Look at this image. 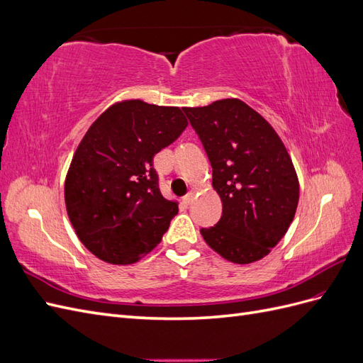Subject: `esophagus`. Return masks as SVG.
Wrapping results in <instances>:
<instances>
[{
  "label": "esophagus",
  "mask_w": 363,
  "mask_h": 363,
  "mask_svg": "<svg viewBox=\"0 0 363 363\" xmlns=\"http://www.w3.org/2000/svg\"><path fill=\"white\" fill-rule=\"evenodd\" d=\"M194 199H195V195H194V192H189L188 195L184 196L183 199V203L186 204V206H189V204H192L194 203Z\"/></svg>",
  "instance_id": "1"
}]
</instances>
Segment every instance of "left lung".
<instances>
[{
	"label": "left lung",
	"instance_id": "1",
	"mask_svg": "<svg viewBox=\"0 0 363 363\" xmlns=\"http://www.w3.org/2000/svg\"><path fill=\"white\" fill-rule=\"evenodd\" d=\"M212 164L221 219L201 228L225 260L247 265L269 255L286 235L300 199L289 152L268 121L238 98L183 107Z\"/></svg>",
	"mask_w": 363,
	"mask_h": 363
}]
</instances>
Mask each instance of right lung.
Segmentation results:
<instances>
[{
	"label": "right lung",
	"instance_id": "add662e5",
	"mask_svg": "<svg viewBox=\"0 0 363 363\" xmlns=\"http://www.w3.org/2000/svg\"><path fill=\"white\" fill-rule=\"evenodd\" d=\"M186 127L180 107L124 100L86 131L65 179V204L94 256L131 265L157 247L179 203L163 199L152 157Z\"/></svg>",
	"mask_w": 363,
	"mask_h": 363
}]
</instances>
